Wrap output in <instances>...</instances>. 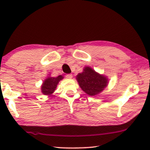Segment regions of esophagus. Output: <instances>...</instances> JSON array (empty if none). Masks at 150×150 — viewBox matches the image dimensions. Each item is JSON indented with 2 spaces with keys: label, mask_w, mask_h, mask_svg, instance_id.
Masks as SVG:
<instances>
[{
  "label": "esophagus",
  "mask_w": 150,
  "mask_h": 150,
  "mask_svg": "<svg viewBox=\"0 0 150 150\" xmlns=\"http://www.w3.org/2000/svg\"><path fill=\"white\" fill-rule=\"evenodd\" d=\"M65 77L68 79H71L73 77V75L72 74H67Z\"/></svg>",
  "instance_id": "esophagus-1"
}]
</instances>
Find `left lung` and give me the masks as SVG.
<instances>
[{"mask_svg":"<svg viewBox=\"0 0 150 150\" xmlns=\"http://www.w3.org/2000/svg\"><path fill=\"white\" fill-rule=\"evenodd\" d=\"M83 73L77 76L80 87L90 96L96 95L104 90L108 83V79L96 73L89 67H86Z\"/></svg>","mask_w":150,"mask_h":150,"instance_id":"8db88e82","label":"left lung"}]
</instances>
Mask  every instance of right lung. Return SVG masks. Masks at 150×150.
<instances>
[{"label": "right lung", "mask_w": 150, "mask_h": 150, "mask_svg": "<svg viewBox=\"0 0 150 150\" xmlns=\"http://www.w3.org/2000/svg\"><path fill=\"white\" fill-rule=\"evenodd\" d=\"M63 77L59 75L57 77H48L45 79L42 85V92L44 95H50L54 92L57 85Z\"/></svg>", "instance_id": "add662e5"}]
</instances>
